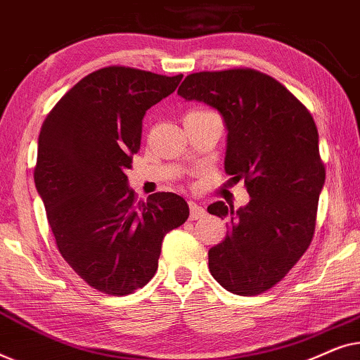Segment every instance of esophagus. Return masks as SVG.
Wrapping results in <instances>:
<instances>
[{"mask_svg":"<svg viewBox=\"0 0 360 360\" xmlns=\"http://www.w3.org/2000/svg\"><path fill=\"white\" fill-rule=\"evenodd\" d=\"M188 206H190V219L191 221L203 218V216L206 214V211H205L203 206H200L198 203H195V201H190Z\"/></svg>","mask_w":360,"mask_h":360,"instance_id":"esophagus-1","label":"esophagus"}]
</instances>
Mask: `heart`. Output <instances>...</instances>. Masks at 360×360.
Returning <instances> with one entry per match:
<instances>
[{"mask_svg":"<svg viewBox=\"0 0 360 360\" xmlns=\"http://www.w3.org/2000/svg\"><path fill=\"white\" fill-rule=\"evenodd\" d=\"M193 111H203V110H193Z\"/></svg>","mask_w":360,"mask_h":360,"instance_id":"1","label":"heart"}]
</instances>
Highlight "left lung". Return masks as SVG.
<instances>
[{"mask_svg": "<svg viewBox=\"0 0 360 360\" xmlns=\"http://www.w3.org/2000/svg\"><path fill=\"white\" fill-rule=\"evenodd\" d=\"M179 95L224 117V170L250 196L238 211L223 201L208 206L229 219V233L208 252L210 272L231 293L267 292L307 252L316 228L326 170L313 116L282 83L245 67L191 73Z\"/></svg>", "mask_w": 360, "mask_h": 360, "instance_id": "obj_1", "label": "left lung"}]
</instances>
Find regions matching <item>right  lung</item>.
Here are the masks:
<instances>
[{"label":"right lung","instance_id":"add662e5","mask_svg":"<svg viewBox=\"0 0 360 360\" xmlns=\"http://www.w3.org/2000/svg\"><path fill=\"white\" fill-rule=\"evenodd\" d=\"M111 65L82 78L42 122L34 181L58 252L98 292L142 288L159 265L162 240L188 219L181 196L137 200L126 169L139 150L142 117L181 80Z\"/></svg>","mask_w":360,"mask_h":360}]
</instances>
